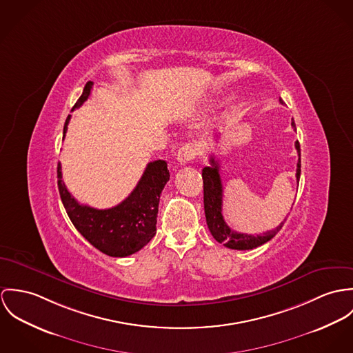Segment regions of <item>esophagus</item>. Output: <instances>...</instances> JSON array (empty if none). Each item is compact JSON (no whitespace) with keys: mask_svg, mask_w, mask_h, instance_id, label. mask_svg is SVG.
<instances>
[{"mask_svg":"<svg viewBox=\"0 0 353 353\" xmlns=\"http://www.w3.org/2000/svg\"><path fill=\"white\" fill-rule=\"evenodd\" d=\"M197 156V149H196L194 143H187L183 148L179 149L177 153V162L180 165H187L188 162H191L194 158Z\"/></svg>","mask_w":353,"mask_h":353,"instance_id":"esophagus-1","label":"esophagus"}]
</instances>
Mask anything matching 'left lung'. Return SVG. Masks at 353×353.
<instances>
[{"mask_svg":"<svg viewBox=\"0 0 353 353\" xmlns=\"http://www.w3.org/2000/svg\"><path fill=\"white\" fill-rule=\"evenodd\" d=\"M280 103H283L280 100ZM291 125L294 130L295 121H291ZM295 148L298 152V163H296V180L299 181L301 177V146L299 142H295ZM201 177H203V190H204V212H205V221L207 226L211 232L212 236L219 242L223 243L229 249H235V250H249L254 249L257 246L264 245L270 239H272L274 235L280 232V229L284 225V221L271 232L263 233V234L252 235L245 234V233H238L232 230L222 214V204H223V188H222V181L219 176V163L215 159L214 156L210 157V166H205L201 170Z\"/></svg>","mask_w":353,"mask_h":353,"instance_id":"obj_1","label":"left lung"}]
</instances>
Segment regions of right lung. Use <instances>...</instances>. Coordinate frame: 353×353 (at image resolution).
<instances>
[{
	"instance_id": "obj_1",
	"label": "right lung",
	"mask_w": 353,
	"mask_h": 353,
	"mask_svg": "<svg viewBox=\"0 0 353 353\" xmlns=\"http://www.w3.org/2000/svg\"><path fill=\"white\" fill-rule=\"evenodd\" d=\"M92 86V81L86 82L74 108L88 100ZM70 118L69 115L65 121L63 138ZM57 174L59 195L72 223L89 243L104 254L127 257L141 250L156 235L159 196L170 177L163 159L149 162L134 191L118 205L107 210L79 204L62 181L61 162H58Z\"/></svg>"
}]
</instances>
